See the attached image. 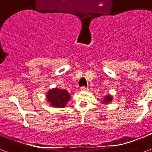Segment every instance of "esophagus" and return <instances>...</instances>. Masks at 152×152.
Masks as SVG:
<instances>
[{
	"mask_svg": "<svg viewBox=\"0 0 152 152\" xmlns=\"http://www.w3.org/2000/svg\"><path fill=\"white\" fill-rule=\"evenodd\" d=\"M88 90V88H84V87H82V88H80L81 91H87Z\"/></svg>",
	"mask_w": 152,
	"mask_h": 152,
	"instance_id": "obj_1",
	"label": "esophagus"
}]
</instances>
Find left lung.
I'll use <instances>...</instances> for the list:
<instances>
[{"instance_id": "8db88e82", "label": "left lung", "mask_w": 152, "mask_h": 152, "mask_svg": "<svg viewBox=\"0 0 152 152\" xmlns=\"http://www.w3.org/2000/svg\"><path fill=\"white\" fill-rule=\"evenodd\" d=\"M113 100V95H106L105 96H103V99H102V104H109Z\"/></svg>"}]
</instances>
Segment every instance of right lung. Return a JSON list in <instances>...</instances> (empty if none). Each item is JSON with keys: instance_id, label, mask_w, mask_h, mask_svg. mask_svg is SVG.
<instances>
[{"instance_id": "add662e5", "label": "right lung", "mask_w": 152, "mask_h": 152, "mask_svg": "<svg viewBox=\"0 0 152 152\" xmlns=\"http://www.w3.org/2000/svg\"><path fill=\"white\" fill-rule=\"evenodd\" d=\"M46 98L50 106L63 108L70 100L71 95L64 89L53 88L46 93Z\"/></svg>"}]
</instances>
